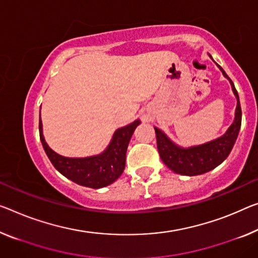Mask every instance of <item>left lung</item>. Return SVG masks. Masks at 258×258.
Here are the masks:
<instances>
[{"instance_id":"1","label":"left lung","mask_w":258,"mask_h":258,"mask_svg":"<svg viewBox=\"0 0 258 258\" xmlns=\"http://www.w3.org/2000/svg\"><path fill=\"white\" fill-rule=\"evenodd\" d=\"M218 67H219L224 76L231 83L232 90L237 100L234 122H233L223 136L217 138V140L205 143V144L185 149L176 145L160 129L154 126L157 136V148L161 160L164 161V164L169 169H172L173 172L177 174H181V175H200V174H204L209 172V170L216 168L231 153L237 138V135H239L241 128V118H242L239 94H237V91L233 82L231 81V78L226 75L224 69L220 66Z\"/></svg>"}]
</instances>
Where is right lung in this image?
Returning <instances> with one entry per match:
<instances>
[{
	"instance_id": "right-lung-1",
	"label": "right lung",
	"mask_w": 258,
	"mask_h": 258,
	"mask_svg": "<svg viewBox=\"0 0 258 258\" xmlns=\"http://www.w3.org/2000/svg\"><path fill=\"white\" fill-rule=\"evenodd\" d=\"M140 120L117 129L104 152L86 158H67L54 152L42 135L41 117L39 118V134L43 150L55 168L67 179L84 187L98 189L116 181L125 167L128 144Z\"/></svg>"
}]
</instances>
